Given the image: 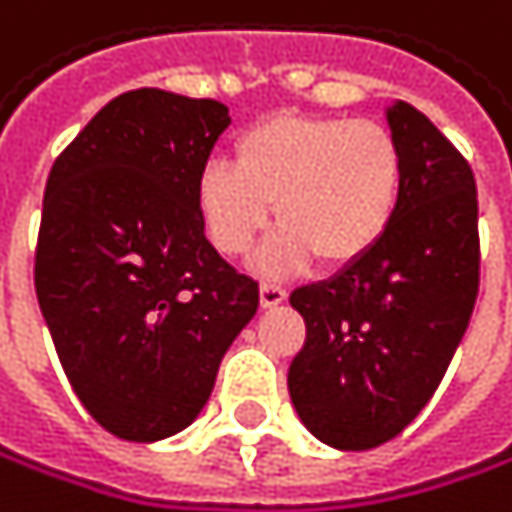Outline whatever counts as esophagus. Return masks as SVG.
<instances>
[{
	"mask_svg": "<svg viewBox=\"0 0 512 512\" xmlns=\"http://www.w3.org/2000/svg\"><path fill=\"white\" fill-rule=\"evenodd\" d=\"M285 298H288L285 285H279V282H264L261 285V307H279Z\"/></svg>",
	"mask_w": 512,
	"mask_h": 512,
	"instance_id": "34e87169",
	"label": "esophagus"
}]
</instances>
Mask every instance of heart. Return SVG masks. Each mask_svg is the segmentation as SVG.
Here are the masks:
<instances>
[{"label":"heart","instance_id":"obj_1","mask_svg":"<svg viewBox=\"0 0 512 512\" xmlns=\"http://www.w3.org/2000/svg\"><path fill=\"white\" fill-rule=\"evenodd\" d=\"M402 150L375 119L298 116L261 119L236 137V156L199 171L196 205L211 245L239 258L270 227L276 236L254 267L267 276L304 267L313 254L344 267L375 248L399 208Z\"/></svg>","mask_w":512,"mask_h":512}]
</instances>
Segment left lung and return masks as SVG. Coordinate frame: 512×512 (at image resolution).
<instances>
[{
  "instance_id": "obj_1",
  "label": "left lung",
  "mask_w": 512,
  "mask_h": 512,
  "mask_svg": "<svg viewBox=\"0 0 512 512\" xmlns=\"http://www.w3.org/2000/svg\"><path fill=\"white\" fill-rule=\"evenodd\" d=\"M387 125L402 193L387 236L331 279L291 291L307 341L288 368L304 427L341 451L399 436L436 393L479 294V205L467 159L411 104Z\"/></svg>"
}]
</instances>
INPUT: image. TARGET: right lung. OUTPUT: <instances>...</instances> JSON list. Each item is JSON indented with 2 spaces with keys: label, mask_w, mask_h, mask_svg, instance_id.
Instances as JSON below:
<instances>
[{
  "label": "right lung",
  "mask_w": 512,
  "mask_h": 512,
  "mask_svg": "<svg viewBox=\"0 0 512 512\" xmlns=\"http://www.w3.org/2000/svg\"><path fill=\"white\" fill-rule=\"evenodd\" d=\"M230 125L218 101L125 91L51 165L36 298L88 415L128 442L181 433L205 408L258 282L233 270L196 205Z\"/></svg>",
  "instance_id": "1"
}]
</instances>
